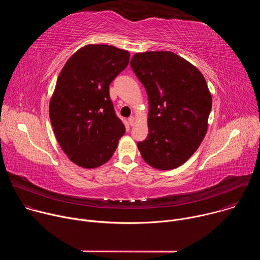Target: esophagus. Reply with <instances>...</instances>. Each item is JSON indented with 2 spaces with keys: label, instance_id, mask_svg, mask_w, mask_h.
<instances>
[{
  "label": "esophagus",
  "instance_id": "1",
  "mask_svg": "<svg viewBox=\"0 0 260 260\" xmlns=\"http://www.w3.org/2000/svg\"><path fill=\"white\" fill-rule=\"evenodd\" d=\"M128 124H129L131 126H133V125L135 124V117L131 116V117L128 118Z\"/></svg>",
  "mask_w": 260,
  "mask_h": 260
}]
</instances>
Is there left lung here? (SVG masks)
Returning <instances> with one entry per match:
<instances>
[{"mask_svg": "<svg viewBox=\"0 0 260 260\" xmlns=\"http://www.w3.org/2000/svg\"><path fill=\"white\" fill-rule=\"evenodd\" d=\"M131 67L148 102V137L138 142L143 159L158 170L186 161L208 128L212 98L202 73L171 51L137 53Z\"/></svg>", "mask_w": 260, "mask_h": 260, "instance_id": "8db88e82", "label": "left lung"}]
</instances>
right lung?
Listing matches in <instances>:
<instances>
[{"mask_svg":"<svg viewBox=\"0 0 260 260\" xmlns=\"http://www.w3.org/2000/svg\"><path fill=\"white\" fill-rule=\"evenodd\" d=\"M129 53L109 45H86L62 68L49 105L55 138L69 158L82 168L107 162L125 127L109 86L128 64Z\"/></svg>","mask_w":260,"mask_h":260,"instance_id":"1","label":"right lung"}]
</instances>
